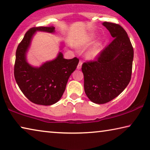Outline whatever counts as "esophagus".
<instances>
[{
    "label": "esophagus",
    "instance_id": "1",
    "mask_svg": "<svg viewBox=\"0 0 150 150\" xmlns=\"http://www.w3.org/2000/svg\"><path fill=\"white\" fill-rule=\"evenodd\" d=\"M82 61H79V64H78L77 65V69H81V66H82Z\"/></svg>",
    "mask_w": 150,
    "mask_h": 150
}]
</instances>
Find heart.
<instances>
[{
	"label": "heart",
	"mask_w": 150,
	"mask_h": 150,
	"mask_svg": "<svg viewBox=\"0 0 150 150\" xmlns=\"http://www.w3.org/2000/svg\"><path fill=\"white\" fill-rule=\"evenodd\" d=\"M99 53H100V49L99 47H96L89 53V57L91 59L96 58V57L99 55Z\"/></svg>",
	"instance_id": "1"
}]
</instances>
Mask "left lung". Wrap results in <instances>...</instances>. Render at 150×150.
Returning a JSON list of instances; mask_svg holds the SVG:
<instances>
[{
  "label": "left lung",
  "mask_w": 150,
  "mask_h": 150,
  "mask_svg": "<svg viewBox=\"0 0 150 150\" xmlns=\"http://www.w3.org/2000/svg\"><path fill=\"white\" fill-rule=\"evenodd\" d=\"M113 40L93 61L83 63L84 89L90 100L103 104L117 97L131 80L134 49L127 33L116 23L104 22Z\"/></svg>",
  "instance_id": "8db88e82"
}]
</instances>
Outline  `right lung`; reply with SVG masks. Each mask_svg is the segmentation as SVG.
I'll use <instances>...</instances> for the list:
<instances>
[{"instance_id":"1","label":"right lung","mask_w":150,"mask_h":150,"mask_svg":"<svg viewBox=\"0 0 150 150\" xmlns=\"http://www.w3.org/2000/svg\"><path fill=\"white\" fill-rule=\"evenodd\" d=\"M37 30L54 33V27H37L30 28L18 45L14 67V75L17 85L25 97L38 105H51L57 102L65 91L67 83L79 63V59L63 58L59 53L54 60L33 67L27 62L26 53Z\"/></svg>"}]
</instances>
